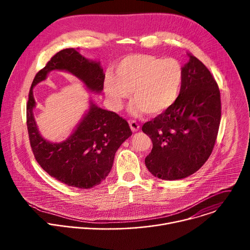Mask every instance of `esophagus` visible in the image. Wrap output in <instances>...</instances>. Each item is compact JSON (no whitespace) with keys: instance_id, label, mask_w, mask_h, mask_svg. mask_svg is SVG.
Wrapping results in <instances>:
<instances>
[{"instance_id":"1","label":"esophagus","mask_w":250,"mask_h":250,"mask_svg":"<svg viewBox=\"0 0 250 250\" xmlns=\"http://www.w3.org/2000/svg\"><path fill=\"white\" fill-rule=\"evenodd\" d=\"M129 126H130V129H131L133 132L139 130V125H138L136 122H134V121L129 122Z\"/></svg>"}]
</instances>
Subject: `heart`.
I'll list each match as a JSON object with an SVG mask.
<instances>
[{
    "mask_svg": "<svg viewBox=\"0 0 250 250\" xmlns=\"http://www.w3.org/2000/svg\"><path fill=\"white\" fill-rule=\"evenodd\" d=\"M116 76L108 74L104 90L114 111H121L130 92L134 102L132 115H160L169 110L180 96L183 67L175 58L149 54H132L115 67Z\"/></svg>",
    "mask_w": 250,
    "mask_h": 250,
    "instance_id": "heart-1",
    "label": "heart"
}]
</instances>
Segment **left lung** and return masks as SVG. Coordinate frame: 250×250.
<instances>
[{
  "label": "left lung",
  "instance_id": "1",
  "mask_svg": "<svg viewBox=\"0 0 250 250\" xmlns=\"http://www.w3.org/2000/svg\"><path fill=\"white\" fill-rule=\"evenodd\" d=\"M221 122V95L208 69L194 55L183 66L179 98L142 126L152 141L146 158L149 172L163 180H180L209 157Z\"/></svg>",
  "mask_w": 250,
  "mask_h": 250
}]
</instances>
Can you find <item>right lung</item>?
Here are the masks:
<instances>
[{
  "label": "right lung",
  "mask_w": 250,
  "mask_h": 250,
  "mask_svg": "<svg viewBox=\"0 0 250 250\" xmlns=\"http://www.w3.org/2000/svg\"><path fill=\"white\" fill-rule=\"evenodd\" d=\"M51 71H64L78 78L86 89L100 94L104 73L100 61L84 57L77 49L66 48L56 53L35 75L26 104V125L34 157L51 177L71 187L90 189L99 185L111 172L117 150L131 135L125 120L104 110L92 100L89 109L68 138L52 142L44 138L35 122L33 88L44 81Z\"/></svg>",
  "instance_id": "obj_1"
}]
</instances>
